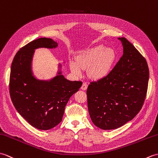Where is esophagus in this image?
Masks as SVG:
<instances>
[{
	"label": "esophagus",
	"instance_id": "obj_1",
	"mask_svg": "<svg viewBox=\"0 0 158 158\" xmlns=\"http://www.w3.org/2000/svg\"><path fill=\"white\" fill-rule=\"evenodd\" d=\"M87 87H88V85H87L86 83L84 82V83L82 84V86H81V89L83 90H85L87 89Z\"/></svg>",
	"mask_w": 158,
	"mask_h": 158
}]
</instances>
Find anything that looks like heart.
Returning a JSON list of instances; mask_svg holds the SVG:
<instances>
[{
    "label": "heart",
    "instance_id": "1",
    "mask_svg": "<svg viewBox=\"0 0 158 158\" xmlns=\"http://www.w3.org/2000/svg\"><path fill=\"white\" fill-rule=\"evenodd\" d=\"M116 56L114 48L99 45L81 52L76 58V63L70 62V69L76 74L80 75L81 69H89V75L91 78L101 80L111 72Z\"/></svg>",
    "mask_w": 158,
    "mask_h": 158
}]
</instances>
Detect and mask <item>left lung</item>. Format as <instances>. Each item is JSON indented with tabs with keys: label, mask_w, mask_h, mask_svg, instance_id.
Returning a JSON list of instances; mask_svg holds the SVG:
<instances>
[{
	"label": "left lung",
	"mask_w": 158,
	"mask_h": 158,
	"mask_svg": "<svg viewBox=\"0 0 158 158\" xmlns=\"http://www.w3.org/2000/svg\"><path fill=\"white\" fill-rule=\"evenodd\" d=\"M123 55L110 73L90 82L86 90L90 117L103 130L120 128L132 120L145 99L149 68L145 59L124 37Z\"/></svg>",
	"instance_id": "1"
}]
</instances>
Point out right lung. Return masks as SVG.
Masks as SVG:
<instances>
[{
	"instance_id": "obj_1",
	"label": "right lung",
	"mask_w": 158,
	"mask_h": 158,
	"mask_svg": "<svg viewBox=\"0 0 158 158\" xmlns=\"http://www.w3.org/2000/svg\"><path fill=\"white\" fill-rule=\"evenodd\" d=\"M57 46L58 43L51 38H40L31 41L17 52L10 68L9 91L14 107L31 126L43 131L60 123L69 98L82 85L80 81L66 79L62 75L61 64L57 76L50 80H39L34 75L35 50L51 49Z\"/></svg>"
}]
</instances>
